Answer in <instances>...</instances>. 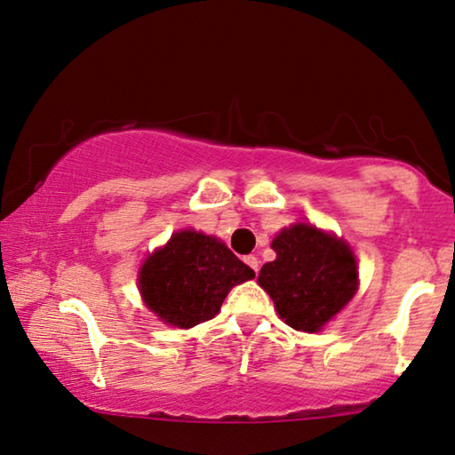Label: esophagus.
Returning <instances> with one entry per match:
<instances>
[{
    "instance_id": "esophagus-1",
    "label": "esophagus",
    "mask_w": 455,
    "mask_h": 455,
    "mask_svg": "<svg viewBox=\"0 0 455 455\" xmlns=\"http://www.w3.org/2000/svg\"><path fill=\"white\" fill-rule=\"evenodd\" d=\"M244 263L251 267L254 273H259V259L254 257V254H248V257H244Z\"/></svg>"
}]
</instances>
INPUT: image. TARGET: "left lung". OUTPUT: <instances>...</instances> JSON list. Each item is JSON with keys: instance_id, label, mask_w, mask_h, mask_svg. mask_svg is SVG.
Instances as JSON below:
<instances>
[{"instance_id": "1", "label": "left lung", "mask_w": 455, "mask_h": 455, "mask_svg": "<svg viewBox=\"0 0 455 455\" xmlns=\"http://www.w3.org/2000/svg\"><path fill=\"white\" fill-rule=\"evenodd\" d=\"M271 248L277 257L263 265L259 285L290 327L307 333L321 331L358 290L352 248L310 223L283 228Z\"/></svg>"}]
</instances>
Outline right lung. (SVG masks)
Returning a JSON list of instances; mask_svg holds the SVG:
<instances>
[{
	"instance_id": "add662e5",
	"label": "right lung",
	"mask_w": 455,
	"mask_h": 455,
	"mask_svg": "<svg viewBox=\"0 0 455 455\" xmlns=\"http://www.w3.org/2000/svg\"><path fill=\"white\" fill-rule=\"evenodd\" d=\"M254 277L221 240L182 229L145 260L139 273L142 300L161 321L190 329L220 313L228 291Z\"/></svg>"
}]
</instances>
